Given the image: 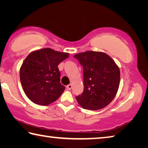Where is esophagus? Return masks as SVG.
<instances>
[{
  "mask_svg": "<svg viewBox=\"0 0 148 148\" xmlns=\"http://www.w3.org/2000/svg\"><path fill=\"white\" fill-rule=\"evenodd\" d=\"M66 88H67V89H69V90H71V89H72V84L68 85V86H66Z\"/></svg>",
  "mask_w": 148,
  "mask_h": 148,
  "instance_id": "esophagus-1",
  "label": "esophagus"
}]
</instances>
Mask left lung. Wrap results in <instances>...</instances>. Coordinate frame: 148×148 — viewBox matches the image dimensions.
<instances>
[{
  "instance_id": "1",
  "label": "left lung",
  "mask_w": 148,
  "mask_h": 148,
  "mask_svg": "<svg viewBox=\"0 0 148 148\" xmlns=\"http://www.w3.org/2000/svg\"><path fill=\"white\" fill-rule=\"evenodd\" d=\"M84 69V92L76 97L84 109L97 110L108 105L119 88L120 71L113 59L102 52L88 51L74 56Z\"/></svg>"
}]
</instances>
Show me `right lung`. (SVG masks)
<instances>
[{
    "instance_id": "add662e5",
    "label": "right lung",
    "mask_w": 148,
    "mask_h": 148,
    "mask_svg": "<svg viewBox=\"0 0 148 148\" xmlns=\"http://www.w3.org/2000/svg\"><path fill=\"white\" fill-rule=\"evenodd\" d=\"M50 48L32 52L25 59L19 71L22 87L34 103L47 106L61 96L65 87L60 82V62L69 57Z\"/></svg>"
}]
</instances>
